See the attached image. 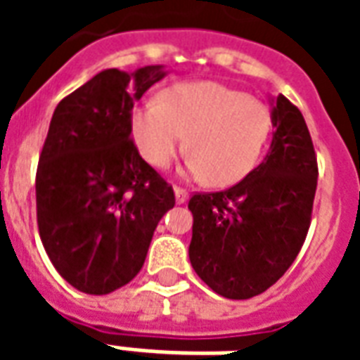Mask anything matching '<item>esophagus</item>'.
Segmentation results:
<instances>
[{
    "mask_svg": "<svg viewBox=\"0 0 360 360\" xmlns=\"http://www.w3.org/2000/svg\"><path fill=\"white\" fill-rule=\"evenodd\" d=\"M173 193H175V202L177 204H185L188 200V193L185 191V188L175 187L173 188Z\"/></svg>",
    "mask_w": 360,
    "mask_h": 360,
    "instance_id": "1",
    "label": "esophagus"
}]
</instances>
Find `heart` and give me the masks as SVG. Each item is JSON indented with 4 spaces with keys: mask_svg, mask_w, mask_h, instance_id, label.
<instances>
[{
    "mask_svg": "<svg viewBox=\"0 0 360 360\" xmlns=\"http://www.w3.org/2000/svg\"><path fill=\"white\" fill-rule=\"evenodd\" d=\"M271 133V111L219 82H183L131 117L142 160L164 172L185 150L187 173L210 187H231L257 167Z\"/></svg>",
    "mask_w": 360,
    "mask_h": 360,
    "instance_id": "1",
    "label": "heart"
}]
</instances>
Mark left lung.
<instances>
[{
  "label": "left lung",
  "mask_w": 360,
  "mask_h": 360,
  "mask_svg": "<svg viewBox=\"0 0 360 360\" xmlns=\"http://www.w3.org/2000/svg\"><path fill=\"white\" fill-rule=\"evenodd\" d=\"M270 152L235 187L195 195L191 264L226 299H250L278 281L310 226L318 165L309 127L285 96L270 98Z\"/></svg>",
  "instance_id": "1"
}]
</instances>
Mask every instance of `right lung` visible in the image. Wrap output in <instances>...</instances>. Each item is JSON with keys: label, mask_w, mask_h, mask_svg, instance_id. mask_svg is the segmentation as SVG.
Listing matches in <instances>:
<instances>
[{"label": "right lung", "mask_w": 360, "mask_h": 360, "mask_svg": "<svg viewBox=\"0 0 360 360\" xmlns=\"http://www.w3.org/2000/svg\"><path fill=\"white\" fill-rule=\"evenodd\" d=\"M164 65L103 69L58 103L36 172L40 239L75 289L108 295L141 271L173 188L131 141V111Z\"/></svg>", "instance_id": "add662e5"}]
</instances>
